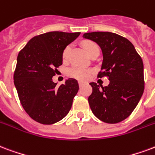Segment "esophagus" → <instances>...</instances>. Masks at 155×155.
I'll use <instances>...</instances> for the list:
<instances>
[{
    "instance_id": "1",
    "label": "esophagus",
    "mask_w": 155,
    "mask_h": 155,
    "mask_svg": "<svg viewBox=\"0 0 155 155\" xmlns=\"http://www.w3.org/2000/svg\"><path fill=\"white\" fill-rule=\"evenodd\" d=\"M78 83H79V86L80 87H82L84 84V82H82V81H79Z\"/></svg>"
}]
</instances>
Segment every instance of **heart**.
I'll use <instances>...</instances> for the list:
<instances>
[{
  "label": "heart",
  "mask_w": 155,
  "mask_h": 155,
  "mask_svg": "<svg viewBox=\"0 0 155 155\" xmlns=\"http://www.w3.org/2000/svg\"><path fill=\"white\" fill-rule=\"evenodd\" d=\"M83 45L84 49H85V51H86V52L89 56L92 54L94 51L98 50V46L96 45L94 42H91V41L84 42ZM71 45H68L66 46V48L64 49L62 53L63 59H66L68 57L69 52L71 51ZM67 74L71 77L75 78V79L81 80V81H85V80H87L89 78V74H90V71L85 68H83V67H81V66H73L67 70Z\"/></svg>",
  "instance_id": "b5f03b06"
}]
</instances>
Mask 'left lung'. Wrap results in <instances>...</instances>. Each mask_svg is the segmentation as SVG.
I'll return each instance as SVG.
<instances>
[{
  "label": "left lung",
  "mask_w": 155,
  "mask_h": 155,
  "mask_svg": "<svg viewBox=\"0 0 155 155\" xmlns=\"http://www.w3.org/2000/svg\"><path fill=\"white\" fill-rule=\"evenodd\" d=\"M84 38L96 42L102 50V72L108 76L107 86L89 84L93 92L89 104L96 117L106 123H117L136 108L145 89L144 65L135 47L127 38L110 32H92Z\"/></svg>",
  "instance_id": "obj_1"
}]
</instances>
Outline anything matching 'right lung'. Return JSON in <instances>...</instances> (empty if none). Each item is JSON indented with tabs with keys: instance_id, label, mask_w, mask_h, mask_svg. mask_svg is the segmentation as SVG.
I'll use <instances>...</instances> for the list:
<instances>
[{
	"instance_id": "add662e5",
	"label": "right lung",
	"mask_w": 155,
	"mask_h": 155,
	"mask_svg": "<svg viewBox=\"0 0 155 155\" xmlns=\"http://www.w3.org/2000/svg\"><path fill=\"white\" fill-rule=\"evenodd\" d=\"M81 33L49 32L33 38L17 57L14 83L20 103L31 118L45 125L66 117L79 90L76 80L68 79L57 87L52 81L62 65V53Z\"/></svg>"
}]
</instances>
